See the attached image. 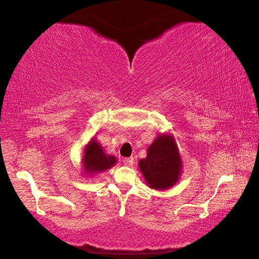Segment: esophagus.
Listing matches in <instances>:
<instances>
[{
  "mask_svg": "<svg viewBox=\"0 0 259 259\" xmlns=\"http://www.w3.org/2000/svg\"><path fill=\"white\" fill-rule=\"evenodd\" d=\"M123 164L126 166H131L134 164V157H125L123 159Z\"/></svg>",
  "mask_w": 259,
  "mask_h": 259,
  "instance_id": "obj_1",
  "label": "esophagus"
}]
</instances>
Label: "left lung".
I'll list each match as a JSON object with an SVG mask.
<instances>
[{
	"mask_svg": "<svg viewBox=\"0 0 259 259\" xmlns=\"http://www.w3.org/2000/svg\"><path fill=\"white\" fill-rule=\"evenodd\" d=\"M139 168L148 185L155 190H166L176 184L182 161L171 136L160 135L148 147L146 159L139 161Z\"/></svg>",
	"mask_w": 259,
	"mask_h": 259,
	"instance_id": "obj_1",
	"label": "left lung"
}]
</instances>
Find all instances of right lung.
I'll use <instances>...</instances> for the list:
<instances>
[{
  "mask_svg": "<svg viewBox=\"0 0 259 259\" xmlns=\"http://www.w3.org/2000/svg\"><path fill=\"white\" fill-rule=\"evenodd\" d=\"M116 163V159L112 155H105L102 146L93 140L85 148L84 169L88 174H97L107 170Z\"/></svg>",
  "mask_w": 259,
  "mask_h": 259,
  "instance_id": "add662e5",
  "label": "right lung"
}]
</instances>
